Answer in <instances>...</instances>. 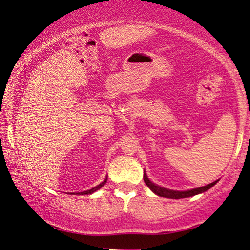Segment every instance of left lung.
I'll list each match as a JSON object with an SVG mask.
<instances>
[{"instance_id":"left-lung-1","label":"left lung","mask_w":250,"mask_h":250,"mask_svg":"<svg viewBox=\"0 0 250 250\" xmlns=\"http://www.w3.org/2000/svg\"><path fill=\"white\" fill-rule=\"evenodd\" d=\"M143 180H145L146 184V186H148L149 189L151 190L153 193H156L157 196H159V197L170 198V199H181V198H188V197L196 196V194L203 193V192H205V191L209 190L211 187H214L215 184L218 182V180H217V181H214L213 183L207 184V186L201 187V188H196V189H192V190L175 191V190L166 189V188H162V187L157 186V184H155V183H152L151 181L148 179V176H146V173L143 174Z\"/></svg>"}]
</instances>
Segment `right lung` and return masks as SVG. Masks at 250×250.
Wrapping results in <instances>:
<instances>
[{
  "mask_svg": "<svg viewBox=\"0 0 250 250\" xmlns=\"http://www.w3.org/2000/svg\"><path fill=\"white\" fill-rule=\"evenodd\" d=\"M107 180H108V177H105V179L104 180V182H101L100 184H99V186H97V187H94V188H92L91 190H87V191H84V192H80V193H76V194H91V193H93V192H95V191L97 190H99V189H101L102 187L104 186L105 184V182H107Z\"/></svg>",
  "mask_w": 250,
  "mask_h": 250,
  "instance_id": "obj_1",
  "label": "right lung"
}]
</instances>
